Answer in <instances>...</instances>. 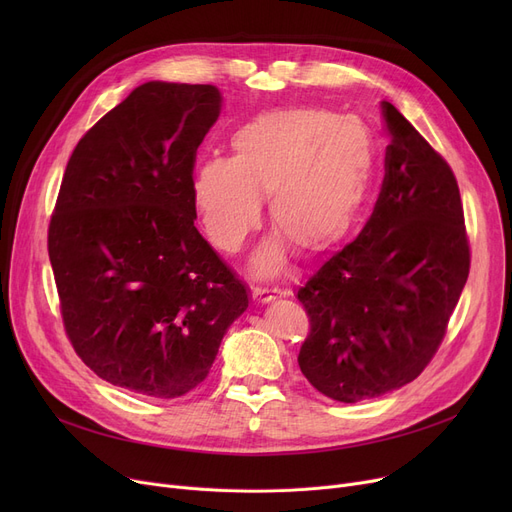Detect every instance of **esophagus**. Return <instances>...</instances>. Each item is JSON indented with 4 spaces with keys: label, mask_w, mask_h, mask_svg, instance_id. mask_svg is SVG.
<instances>
[{
    "label": "esophagus",
    "mask_w": 512,
    "mask_h": 512,
    "mask_svg": "<svg viewBox=\"0 0 512 512\" xmlns=\"http://www.w3.org/2000/svg\"><path fill=\"white\" fill-rule=\"evenodd\" d=\"M280 297L278 290H270V288H253V301L259 303V305H265V303H272Z\"/></svg>",
    "instance_id": "esophagus-1"
}]
</instances>
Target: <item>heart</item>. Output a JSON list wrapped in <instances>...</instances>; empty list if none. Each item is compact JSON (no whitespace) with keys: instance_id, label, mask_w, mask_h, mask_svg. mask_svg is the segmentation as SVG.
I'll list each match as a JSON object with an SVG mask.
<instances>
[{"instance_id":"heart-1","label":"heart","mask_w":512,"mask_h":512,"mask_svg":"<svg viewBox=\"0 0 512 512\" xmlns=\"http://www.w3.org/2000/svg\"><path fill=\"white\" fill-rule=\"evenodd\" d=\"M232 155L197 166L191 199L207 238L234 253L259 222V197L278 236L259 247L253 265L270 276L286 245L326 251L353 228L367 199L375 147L357 116L290 107L257 114L230 137Z\"/></svg>"}]
</instances>
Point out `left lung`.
Here are the masks:
<instances>
[{
    "mask_svg": "<svg viewBox=\"0 0 512 512\" xmlns=\"http://www.w3.org/2000/svg\"><path fill=\"white\" fill-rule=\"evenodd\" d=\"M386 176L369 222L299 288L311 332L299 367L315 390L359 402L432 361L469 276L459 184L388 101Z\"/></svg>",
    "mask_w": 512,
    "mask_h": 512,
    "instance_id": "left-lung-1",
    "label": "left lung"
}]
</instances>
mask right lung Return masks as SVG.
Masks as SVG:
<instances>
[{
  "label": "right lung",
  "instance_id": "obj_1",
  "mask_svg": "<svg viewBox=\"0 0 512 512\" xmlns=\"http://www.w3.org/2000/svg\"><path fill=\"white\" fill-rule=\"evenodd\" d=\"M213 85L149 80L107 112L66 166L49 224L64 326L99 378L151 398L197 388L249 290L195 228Z\"/></svg>",
  "mask_w": 512,
  "mask_h": 512
}]
</instances>
